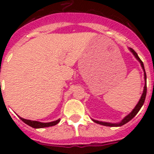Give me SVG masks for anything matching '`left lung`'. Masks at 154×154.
<instances>
[{"label":"left lung","instance_id":"left-lung-1","mask_svg":"<svg viewBox=\"0 0 154 154\" xmlns=\"http://www.w3.org/2000/svg\"><path fill=\"white\" fill-rule=\"evenodd\" d=\"M129 49H130V51L133 53V55L135 56V58H137V60L140 62V65H141V67H142V69H143L144 79H145V85H144L143 92L142 96H141L140 99V100H139L138 103L137 104V106H135V108L133 109V111H132V112H130L129 115H127L126 117L123 118V119L121 121L120 123H106V122H100V121H97V120H95V119H92V120H93V122L98 123V124L103 125V126H123V125L126 124V123H128V122H129L130 120H131V119H133V118L136 115H137V112L140 111V109H141V107L143 106V103H144V101H145V99H146V72H145V69H144L143 63V62L141 61L140 58H139V56H138V55L137 54V52H136V51H134L133 48H130Z\"/></svg>","mask_w":154,"mask_h":154}]
</instances>
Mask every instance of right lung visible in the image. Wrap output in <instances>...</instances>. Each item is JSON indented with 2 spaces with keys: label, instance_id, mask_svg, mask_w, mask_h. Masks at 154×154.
Listing matches in <instances>:
<instances>
[{
  "label": "right lung",
  "instance_id": "obj_1",
  "mask_svg": "<svg viewBox=\"0 0 154 154\" xmlns=\"http://www.w3.org/2000/svg\"><path fill=\"white\" fill-rule=\"evenodd\" d=\"M19 118H20V119H21L24 123H26L27 125L31 126V127L35 128V129L55 126V125L58 124V123L60 122V119H57V120L53 121V122H50V123H41V122H38V121H33V120H29V119H23V118L20 117V116H19Z\"/></svg>",
  "mask_w": 154,
  "mask_h": 154
}]
</instances>
